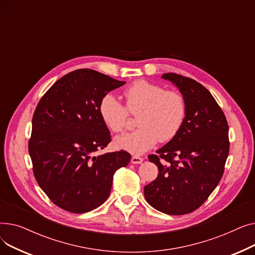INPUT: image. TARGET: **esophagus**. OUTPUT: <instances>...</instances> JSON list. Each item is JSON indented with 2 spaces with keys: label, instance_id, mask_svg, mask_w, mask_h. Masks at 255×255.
<instances>
[{
  "label": "esophagus",
  "instance_id": "34e87169",
  "mask_svg": "<svg viewBox=\"0 0 255 255\" xmlns=\"http://www.w3.org/2000/svg\"><path fill=\"white\" fill-rule=\"evenodd\" d=\"M142 161H143V158H141L139 156H132V158H131V163H133V164H140V163H142Z\"/></svg>",
  "mask_w": 255,
  "mask_h": 255
}]
</instances>
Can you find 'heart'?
I'll return each mask as SVG.
<instances>
[{
    "label": "heart",
    "instance_id": "obj_1",
    "mask_svg": "<svg viewBox=\"0 0 255 255\" xmlns=\"http://www.w3.org/2000/svg\"><path fill=\"white\" fill-rule=\"evenodd\" d=\"M126 106L113 94H106L99 103V115L111 131L126 129L129 113L137 115V130L119 136L115 145L131 154H143L160 140L168 142L180 132L187 115V102L181 93L165 89L148 80H136L124 91Z\"/></svg>",
    "mask_w": 255,
    "mask_h": 255
}]
</instances>
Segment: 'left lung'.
Returning a JSON list of instances; mask_svg holds the SVG:
<instances>
[{
	"label": "left lung",
	"instance_id": "obj_1",
	"mask_svg": "<svg viewBox=\"0 0 255 255\" xmlns=\"http://www.w3.org/2000/svg\"><path fill=\"white\" fill-rule=\"evenodd\" d=\"M162 78L180 90L187 115L178 135L149 155L159 173L143 193L154 209L184 215L202 206L222 178L230 151L229 124L203 85L177 73H164Z\"/></svg>",
	"mask_w": 255,
	"mask_h": 255
}]
</instances>
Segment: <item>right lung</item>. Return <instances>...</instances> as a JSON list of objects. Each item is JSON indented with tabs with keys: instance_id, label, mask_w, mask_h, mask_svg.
Listing matches in <instances>:
<instances>
[{
	"instance_id": "1",
	"label": "right lung",
	"mask_w": 255,
	"mask_h": 255,
	"mask_svg": "<svg viewBox=\"0 0 255 255\" xmlns=\"http://www.w3.org/2000/svg\"><path fill=\"white\" fill-rule=\"evenodd\" d=\"M124 84L77 69L57 80L36 107L29 140L33 172L40 188L65 211L98 208L110 196L116 170L130 162L123 150L95 156L112 140L99 115L100 100Z\"/></svg>"
}]
</instances>
